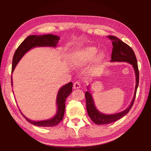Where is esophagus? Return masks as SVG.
Segmentation results:
<instances>
[{"mask_svg": "<svg viewBox=\"0 0 151 151\" xmlns=\"http://www.w3.org/2000/svg\"><path fill=\"white\" fill-rule=\"evenodd\" d=\"M81 88V83L79 81H76L74 83V89H79Z\"/></svg>", "mask_w": 151, "mask_h": 151, "instance_id": "1", "label": "esophagus"}]
</instances>
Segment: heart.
Masks as SVG:
<instances>
[{"label":"heart","mask_w":151,"mask_h":151,"mask_svg":"<svg viewBox=\"0 0 151 151\" xmlns=\"http://www.w3.org/2000/svg\"><path fill=\"white\" fill-rule=\"evenodd\" d=\"M98 52L97 48L88 47L75 52L70 57V62L76 67H81L88 64L92 61ZM103 53H99L94 59V66L96 68L104 60ZM95 70V69H94Z\"/></svg>","instance_id":"heart-1"}]
</instances>
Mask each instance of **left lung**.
Masks as SVG:
<instances>
[{
    "mask_svg": "<svg viewBox=\"0 0 151 151\" xmlns=\"http://www.w3.org/2000/svg\"><path fill=\"white\" fill-rule=\"evenodd\" d=\"M108 38L112 42L113 50L111 53V62H125L129 63L133 66L136 77V84L134 93V96L130 106L124 111L113 115H104L99 112L96 108L93 99L90 91L86 92L85 98L86 101V109L88 115L94 123L97 125L109 124L118 120L123 116L126 115L129 112L130 109L133 106L136 96L137 89L139 82V72L137 65V61L135 53L132 48L122 40L114 36H108Z\"/></svg>",
    "mask_w": 151,
    "mask_h": 151,
    "instance_id": "left-lung-1",
    "label": "left lung"
}]
</instances>
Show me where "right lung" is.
<instances>
[{
  "label": "right lung",
  "mask_w": 151,
  "mask_h": 151,
  "mask_svg": "<svg viewBox=\"0 0 151 151\" xmlns=\"http://www.w3.org/2000/svg\"><path fill=\"white\" fill-rule=\"evenodd\" d=\"M60 38L58 36L53 35L52 34L45 35H31L27 37L19 45L12 59V73L17 64V63L23 57L24 55L30 49L36 47H55L58 42ZM11 85L12 86V76H11ZM72 83H69L63 86L58 91L57 96V112L53 118L47 120L35 122L28 119L24 116L25 119L31 124L38 127H50L57 125L63 118L65 109V100L68 96L72 91Z\"/></svg>",
  "instance_id": "obj_1"
}]
</instances>
